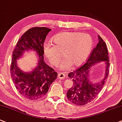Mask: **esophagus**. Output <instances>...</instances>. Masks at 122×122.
I'll use <instances>...</instances> for the list:
<instances>
[{
    "mask_svg": "<svg viewBox=\"0 0 122 122\" xmlns=\"http://www.w3.org/2000/svg\"><path fill=\"white\" fill-rule=\"evenodd\" d=\"M66 77V75L63 73H59L58 75V78L59 79H63Z\"/></svg>",
    "mask_w": 122,
    "mask_h": 122,
    "instance_id": "esophagus-1",
    "label": "esophagus"
}]
</instances>
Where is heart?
Returning a JSON list of instances; mask_svg holds the SVG:
<instances>
[{
    "instance_id": "b5f03b06",
    "label": "heart",
    "mask_w": 122,
    "mask_h": 122,
    "mask_svg": "<svg viewBox=\"0 0 122 122\" xmlns=\"http://www.w3.org/2000/svg\"><path fill=\"white\" fill-rule=\"evenodd\" d=\"M54 45L45 43L43 46L45 56L50 63L56 65L61 52H64V59L60 64V68L67 70L72 64L79 66L88 58L92 50L93 40L91 36L78 32L64 31L54 36Z\"/></svg>"
}]
</instances>
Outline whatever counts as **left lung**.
<instances>
[{"label":"left lung","instance_id":"obj_1","mask_svg":"<svg viewBox=\"0 0 122 122\" xmlns=\"http://www.w3.org/2000/svg\"><path fill=\"white\" fill-rule=\"evenodd\" d=\"M98 37V43L93 50L86 63L68 75L72 80L73 85L67 92V97L70 102L75 105L81 106L94 100L101 91L108 77L110 63L107 46L103 39L100 36ZM101 61L106 63L105 76L100 82L93 84L88 79V72L94 64Z\"/></svg>","mask_w":122,"mask_h":122}]
</instances>
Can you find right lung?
<instances>
[{
    "label": "right lung",
    "instance_id": "add662e5",
    "mask_svg": "<svg viewBox=\"0 0 122 122\" xmlns=\"http://www.w3.org/2000/svg\"><path fill=\"white\" fill-rule=\"evenodd\" d=\"M51 30L45 27L30 28L19 39L13 51L10 66L12 79L19 93L29 100H36L44 96L58 76L43 59V43ZM29 50L36 51L39 59L32 71L25 73L17 66V60Z\"/></svg>",
    "mask_w": 122,
    "mask_h": 122
}]
</instances>
